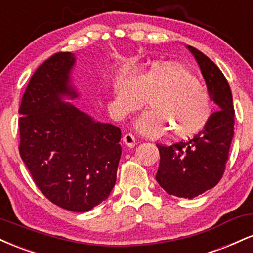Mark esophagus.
Instances as JSON below:
<instances>
[{"instance_id": "esophagus-1", "label": "esophagus", "mask_w": 253, "mask_h": 253, "mask_svg": "<svg viewBox=\"0 0 253 253\" xmlns=\"http://www.w3.org/2000/svg\"><path fill=\"white\" fill-rule=\"evenodd\" d=\"M123 140H124V143L126 144L127 146H129V147H133V146H134V145L136 144L135 136L133 135L132 133H126V134L124 135Z\"/></svg>"}]
</instances>
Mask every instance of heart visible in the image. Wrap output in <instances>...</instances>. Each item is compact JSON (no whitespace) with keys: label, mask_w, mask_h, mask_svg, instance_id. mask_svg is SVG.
<instances>
[{"label":"heart","mask_w":253,"mask_h":253,"mask_svg":"<svg viewBox=\"0 0 253 253\" xmlns=\"http://www.w3.org/2000/svg\"><path fill=\"white\" fill-rule=\"evenodd\" d=\"M115 98L124 114L143 109L149 101L152 109L135 121L147 136L173 139L196 135L207 126L214 113L211 95L195 74L178 64L156 63L146 71L125 75L115 84Z\"/></svg>","instance_id":"heart-1"}]
</instances>
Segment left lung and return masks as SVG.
<instances>
[{
	"mask_svg": "<svg viewBox=\"0 0 253 253\" xmlns=\"http://www.w3.org/2000/svg\"><path fill=\"white\" fill-rule=\"evenodd\" d=\"M188 48L199 63L217 110L193 138L171 145L157 144L161 162L156 179L170 195L194 199L215 187L225 172L234 135V107L221 70L201 51L193 46Z\"/></svg>",
	"mask_w": 253,
	"mask_h": 253,
	"instance_id": "obj_1",
	"label": "left lung"
}]
</instances>
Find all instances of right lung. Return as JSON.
<instances>
[{"label":"right lung","mask_w":253,"mask_h":253,"mask_svg":"<svg viewBox=\"0 0 253 253\" xmlns=\"http://www.w3.org/2000/svg\"><path fill=\"white\" fill-rule=\"evenodd\" d=\"M70 52H58L31 77L19 113V152L39 190L66 211H88L109 196L121 157V130L62 102L76 97Z\"/></svg>","instance_id":"1"}]
</instances>
